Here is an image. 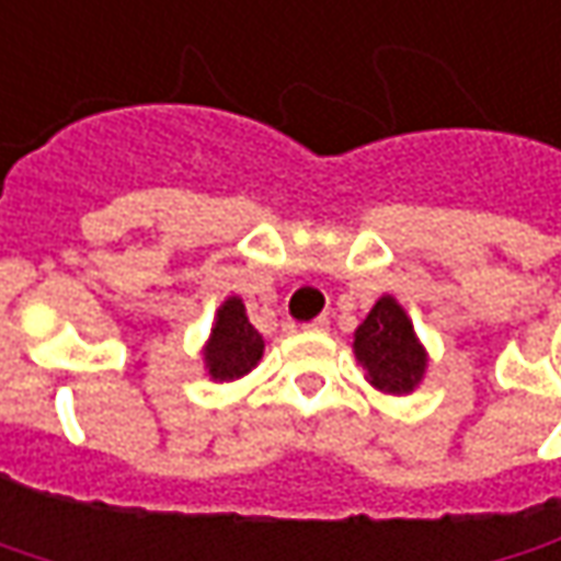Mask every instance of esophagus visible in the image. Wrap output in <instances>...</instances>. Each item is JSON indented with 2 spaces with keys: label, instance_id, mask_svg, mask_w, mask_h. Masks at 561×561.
Listing matches in <instances>:
<instances>
[{
  "label": "esophagus",
  "instance_id": "1",
  "mask_svg": "<svg viewBox=\"0 0 561 561\" xmlns=\"http://www.w3.org/2000/svg\"><path fill=\"white\" fill-rule=\"evenodd\" d=\"M304 332H329V319L317 317L313 322H307V325H304Z\"/></svg>",
  "mask_w": 561,
  "mask_h": 561
}]
</instances>
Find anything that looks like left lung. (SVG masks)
I'll return each mask as SVG.
<instances>
[{
	"instance_id": "obj_1",
	"label": "left lung",
	"mask_w": 561,
	"mask_h": 561,
	"mask_svg": "<svg viewBox=\"0 0 561 561\" xmlns=\"http://www.w3.org/2000/svg\"><path fill=\"white\" fill-rule=\"evenodd\" d=\"M354 357L366 381L391 397L413 394L428 373V351L394 295H381L354 332Z\"/></svg>"
}]
</instances>
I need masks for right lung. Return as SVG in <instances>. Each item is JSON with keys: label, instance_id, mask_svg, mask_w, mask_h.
I'll return each mask as SVG.
<instances>
[{"label": "right lung", "instance_id": "1", "mask_svg": "<svg viewBox=\"0 0 561 561\" xmlns=\"http://www.w3.org/2000/svg\"><path fill=\"white\" fill-rule=\"evenodd\" d=\"M263 335L251 325L239 295H229L214 313L210 335L204 341V376L210 381H239L263 357Z\"/></svg>", "mask_w": 561, "mask_h": 561}]
</instances>
